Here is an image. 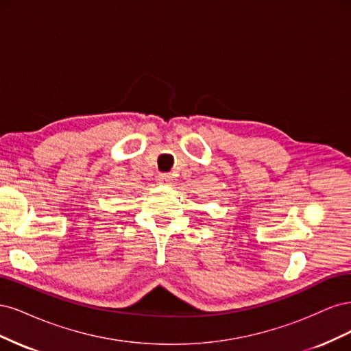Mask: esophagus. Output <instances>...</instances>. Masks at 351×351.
Listing matches in <instances>:
<instances>
[{
    "label": "esophagus",
    "instance_id": "34e87169",
    "mask_svg": "<svg viewBox=\"0 0 351 351\" xmlns=\"http://www.w3.org/2000/svg\"><path fill=\"white\" fill-rule=\"evenodd\" d=\"M158 183L164 184V186H169L173 183V177L171 174H159L158 176Z\"/></svg>",
    "mask_w": 351,
    "mask_h": 351
}]
</instances>
